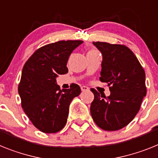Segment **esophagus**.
I'll return each instance as SVG.
<instances>
[{"mask_svg":"<svg viewBox=\"0 0 158 158\" xmlns=\"http://www.w3.org/2000/svg\"><path fill=\"white\" fill-rule=\"evenodd\" d=\"M88 90L89 88L87 87H86V86H82V87H81V90H82V91H87Z\"/></svg>","mask_w":158,"mask_h":158,"instance_id":"esophagus-1","label":"esophagus"}]
</instances>
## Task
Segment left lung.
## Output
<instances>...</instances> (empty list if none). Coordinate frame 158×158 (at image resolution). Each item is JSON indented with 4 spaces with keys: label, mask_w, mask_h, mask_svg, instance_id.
Instances as JSON below:
<instances>
[{
    "label": "left lung",
    "mask_w": 158,
    "mask_h": 158,
    "mask_svg": "<svg viewBox=\"0 0 158 158\" xmlns=\"http://www.w3.org/2000/svg\"><path fill=\"white\" fill-rule=\"evenodd\" d=\"M102 52L101 82L108 83L110 96L91 91L94 95L90 114L95 124L107 131L123 128L134 118L146 94L145 73L128 47L106 42H93Z\"/></svg>",
    "instance_id": "1"
}]
</instances>
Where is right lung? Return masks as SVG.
<instances>
[{"instance_id":"obj_1","label":"right lung","mask_w":158,"mask_h":158,"mask_svg":"<svg viewBox=\"0 0 158 158\" xmlns=\"http://www.w3.org/2000/svg\"><path fill=\"white\" fill-rule=\"evenodd\" d=\"M82 40H60L41 47L29 57L22 70L18 85L21 106L31 123L47 134L59 132L65 127L71 100L81 89L72 83L60 90L56 77L68 73L71 53Z\"/></svg>"}]
</instances>
